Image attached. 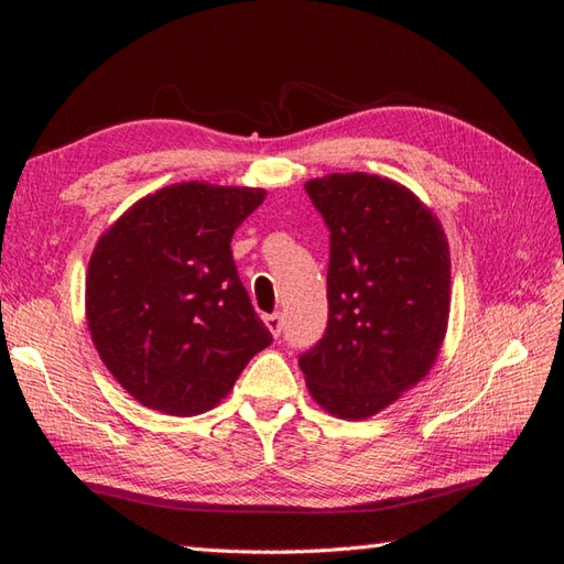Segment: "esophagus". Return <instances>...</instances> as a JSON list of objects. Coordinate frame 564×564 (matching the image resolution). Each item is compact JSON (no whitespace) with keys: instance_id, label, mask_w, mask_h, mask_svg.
<instances>
[{"instance_id":"34e87169","label":"esophagus","mask_w":564,"mask_h":564,"mask_svg":"<svg viewBox=\"0 0 564 564\" xmlns=\"http://www.w3.org/2000/svg\"><path fill=\"white\" fill-rule=\"evenodd\" d=\"M263 322H267V327H269V332L273 334V337L279 339V337H281V329H283V317H281V313L267 315V317H263Z\"/></svg>"}]
</instances>
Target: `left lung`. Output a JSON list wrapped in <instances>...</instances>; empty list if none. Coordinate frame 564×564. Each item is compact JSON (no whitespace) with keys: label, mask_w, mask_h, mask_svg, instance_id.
I'll return each instance as SVG.
<instances>
[{"label":"left lung","mask_w":564,"mask_h":564,"mask_svg":"<svg viewBox=\"0 0 564 564\" xmlns=\"http://www.w3.org/2000/svg\"><path fill=\"white\" fill-rule=\"evenodd\" d=\"M329 227V322L301 356L307 390L339 419H368L434 368L451 313V251L441 220L388 176L310 178Z\"/></svg>","instance_id":"8db88e82"}]
</instances>
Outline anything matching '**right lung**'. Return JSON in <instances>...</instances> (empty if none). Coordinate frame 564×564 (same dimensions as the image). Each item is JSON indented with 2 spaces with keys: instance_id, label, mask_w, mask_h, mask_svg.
Instances as JSON below:
<instances>
[{
  "instance_id": "obj_1",
  "label": "right lung",
  "mask_w": 564,
  "mask_h": 564,
  "mask_svg": "<svg viewBox=\"0 0 564 564\" xmlns=\"http://www.w3.org/2000/svg\"><path fill=\"white\" fill-rule=\"evenodd\" d=\"M263 198V188L172 184L99 237L87 325L104 366L140 404L172 416L208 412L273 341L230 249Z\"/></svg>"
}]
</instances>
